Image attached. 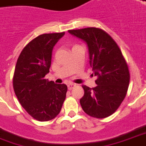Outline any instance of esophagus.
I'll list each match as a JSON object with an SVG mask.
<instances>
[{
	"instance_id": "1",
	"label": "esophagus",
	"mask_w": 146,
	"mask_h": 146,
	"mask_svg": "<svg viewBox=\"0 0 146 146\" xmlns=\"http://www.w3.org/2000/svg\"><path fill=\"white\" fill-rule=\"evenodd\" d=\"M75 86V84H74V83H69V84L67 85L68 90H71V89H73Z\"/></svg>"
}]
</instances>
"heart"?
<instances>
[{"label":"heart","mask_w":146,"mask_h":146,"mask_svg":"<svg viewBox=\"0 0 146 146\" xmlns=\"http://www.w3.org/2000/svg\"><path fill=\"white\" fill-rule=\"evenodd\" d=\"M75 46H79V45H76V44H75V45H74V46L72 47V48H74V47H75Z\"/></svg>","instance_id":"obj_1"}]
</instances>
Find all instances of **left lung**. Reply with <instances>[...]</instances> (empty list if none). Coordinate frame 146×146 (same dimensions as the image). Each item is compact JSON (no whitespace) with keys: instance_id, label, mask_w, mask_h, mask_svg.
Masks as SVG:
<instances>
[{"instance_id":"left-lung-1","label":"left lung","mask_w":146,"mask_h":146,"mask_svg":"<svg viewBox=\"0 0 146 146\" xmlns=\"http://www.w3.org/2000/svg\"><path fill=\"white\" fill-rule=\"evenodd\" d=\"M68 32L86 43L90 65L97 76L95 87L83 86L84 95L80 104L83 111L96 118L109 117L120 106L128 90L130 75L125 58L116 42L102 29L86 28Z\"/></svg>"}]
</instances>
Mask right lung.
Masks as SVG:
<instances>
[{
	"label": "right lung",
	"instance_id": "add662e5",
	"mask_svg": "<svg viewBox=\"0 0 146 146\" xmlns=\"http://www.w3.org/2000/svg\"><path fill=\"white\" fill-rule=\"evenodd\" d=\"M64 33L40 35L25 46L18 57L13 84L21 105L33 118L50 121L60 113L67 86L48 81L53 47Z\"/></svg>",
	"mask_w": 146,
	"mask_h": 146
}]
</instances>
